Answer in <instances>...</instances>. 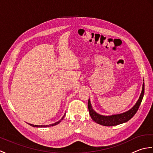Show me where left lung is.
Masks as SVG:
<instances>
[{
	"instance_id": "left-lung-1",
	"label": "left lung",
	"mask_w": 153,
	"mask_h": 153,
	"mask_svg": "<svg viewBox=\"0 0 153 153\" xmlns=\"http://www.w3.org/2000/svg\"><path fill=\"white\" fill-rule=\"evenodd\" d=\"M145 92V84L143 83V89L142 92L141 93V95L139 97V99L137 100V103L135 104V106L133 107L131 109H130L128 111H127L124 113L120 114H116V115H112L110 116H105L102 115H100L99 114H97L95 110L92 108L91 105L90 100L89 99L88 100V109L89 112V114L91 117V118L94 122L99 123L102 126H117L121 123H125L128 122V120H130L133 116H134L136 112H137V110L140 106L143 97L144 95Z\"/></svg>"
}]
</instances>
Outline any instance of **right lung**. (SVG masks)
<instances>
[{
	"label": "right lung",
	"instance_id": "add662e5",
	"mask_svg": "<svg viewBox=\"0 0 153 153\" xmlns=\"http://www.w3.org/2000/svg\"><path fill=\"white\" fill-rule=\"evenodd\" d=\"M64 116H65V115H64ZM64 116L62 117V119L60 120V121H58V122H56V123H53V124H51V125H47V126H38V125L30 124V123H29V125H30V126H33V127H37V128H45V127H47V126H55V125H57L58 123H59L60 122H61V120H62L63 118H64Z\"/></svg>",
	"mask_w": 153,
	"mask_h": 153
}]
</instances>
